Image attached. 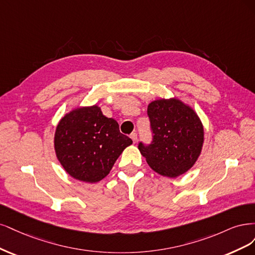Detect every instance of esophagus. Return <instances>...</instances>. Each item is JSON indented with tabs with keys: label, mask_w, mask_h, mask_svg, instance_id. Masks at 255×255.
I'll return each mask as SVG.
<instances>
[{
	"label": "esophagus",
	"mask_w": 255,
	"mask_h": 255,
	"mask_svg": "<svg viewBox=\"0 0 255 255\" xmlns=\"http://www.w3.org/2000/svg\"><path fill=\"white\" fill-rule=\"evenodd\" d=\"M130 137H131V139H132L133 141V143H135L136 141H137V134L135 133V132H132L130 134Z\"/></svg>",
	"instance_id": "esophagus-1"
}]
</instances>
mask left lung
<instances>
[{
	"label": "left lung",
	"mask_w": 255,
	"mask_h": 255,
	"mask_svg": "<svg viewBox=\"0 0 255 255\" xmlns=\"http://www.w3.org/2000/svg\"><path fill=\"white\" fill-rule=\"evenodd\" d=\"M152 141L138 143L148 165L158 174L176 178L198 159L203 144V127L198 116L177 98L158 100L147 109Z\"/></svg>",
	"instance_id": "left-lung-1"
}]
</instances>
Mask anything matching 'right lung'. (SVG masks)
<instances>
[{"mask_svg": "<svg viewBox=\"0 0 255 255\" xmlns=\"http://www.w3.org/2000/svg\"><path fill=\"white\" fill-rule=\"evenodd\" d=\"M132 139L120 132L118 122L100 107L73 110L61 119L55 133V150L70 176L84 182L101 181Z\"/></svg>", "mask_w": 255, "mask_h": 255, "instance_id": "obj_1", "label": "right lung"}]
</instances>
